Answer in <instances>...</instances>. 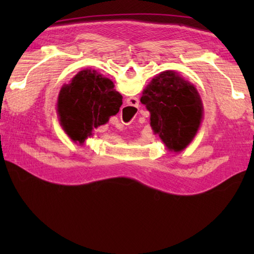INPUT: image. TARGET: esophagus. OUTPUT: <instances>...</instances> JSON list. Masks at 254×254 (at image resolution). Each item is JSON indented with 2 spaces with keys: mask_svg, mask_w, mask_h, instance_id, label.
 <instances>
[{
  "mask_svg": "<svg viewBox=\"0 0 254 254\" xmlns=\"http://www.w3.org/2000/svg\"><path fill=\"white\" fill-rule=\"evenodd\" d=\"M128 100H136V98H133V97H130Z\"/></svg>",
  "mask_w": 254,
  "mask_h": 254,
  "instance_id": "34e87169",
  "label": "esophagus"
}]
</instances>
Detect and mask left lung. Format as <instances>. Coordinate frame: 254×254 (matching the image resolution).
<instances>
[{
	"label": "left lung",
	"mask_w": 254,
	"mask_h": 254,
	"mask_svg": "<svg viewBox=\"0 0 254 254\" xmlns=\"http://www.w3.org/2000/svg\"><path fill=\"white\" fill-rule=\"evenodd\" d=\"M140 102L150 112V126L171 152H182L194 140L203 121L198 91L178 72L158 74L143 89Z\"/></svg>",
	"instance_id": "1"
}]
</instances>
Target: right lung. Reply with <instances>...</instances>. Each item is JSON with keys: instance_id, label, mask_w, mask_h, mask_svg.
Returning <instances> with one entry per match:
<instances>
[{"instance_id": "add662e5", "label": "right lung", "mask_w": 254, "mask_h": 254, "mask_svg": "<svg viewBox=\"0 0 254 254\" xmlns=\"http://www.w3.org/2000/svg\"><path fill=\"white\" fill-rule=\"evenodd\" d=\"M121 105L122 95L114 89L113 81L86 68L60 89L59 124L75 143L83 145L94 128L109 122Z\"/></svg>"}]
</instances>
